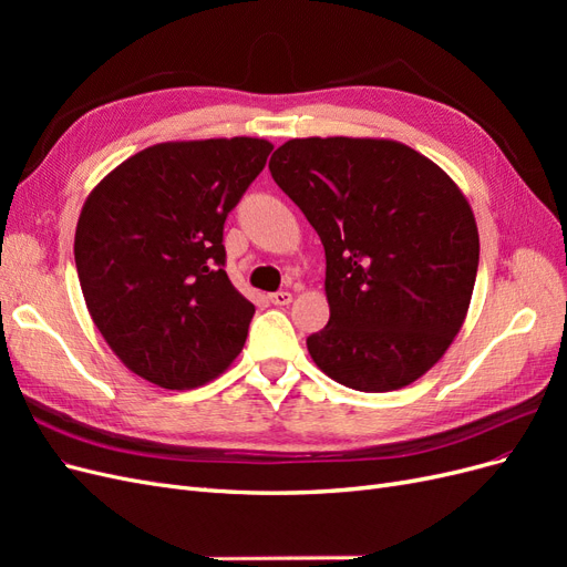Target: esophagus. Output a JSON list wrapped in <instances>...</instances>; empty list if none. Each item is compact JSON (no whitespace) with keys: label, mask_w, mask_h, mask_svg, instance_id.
Returning <instances> with one entry per match:
<instances>
[{"label":"esophagus","mask_w":567,"mask_h":567,"mask_svg":"<svg viewBox=\"0 0 567 567\" xmlns=\"http://www.w3.org/2000/svg\"><path fill=\"white\" fill-rule=\"evenodd\" d=\"M290 300H293V296H290L288 290H279V293H271V296H269V302H271V305H279V307H281V305H288Z\"/></svg>","instance_id":"34e87169"}]
</instances>
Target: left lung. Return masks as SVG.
I'll list each match as a JSON object with an SVG mask.
<instances>
[{
  "mask_svg": "<svg viewBox=\"0 0 567 567\" xmlns=\"http://www.w3.org/2000/svg\"><path fill=\"white\" fill-rule=\"evenodd\" d=\"M269 173L326 252L329 323L307 338L315 364L359 392L431 371L468 315L480 236L454 179L402 142L307 136Z\"/></svg>",
  "mask_w": 567,
  "mask_h": 567,
  "instance_id": "obj_1",
  "label": "left lung"
}]
</instances>
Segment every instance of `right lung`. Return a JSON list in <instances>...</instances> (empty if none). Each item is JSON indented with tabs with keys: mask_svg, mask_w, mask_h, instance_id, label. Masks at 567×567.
Wrapping results in <instances>:
<instances>
[{
	"mask_svg": "<svg viewBox=\"0 0 567 567\" xmlns=\"http://www.w3.org/2000/svg\"><path fill=\"white\" fill-rule=\"evenodd\" d=\"M271 148L257 136L156 144L84 200L82 296L109 348L144 381L192 390L244 350L255 305L227 277L221 231Z\"/></svg>",
	"mask_w": 567,
	"mask_h": 567,
	"instance_id": "right-lung-1",
	"label": "right lung"
}]
</instances>
